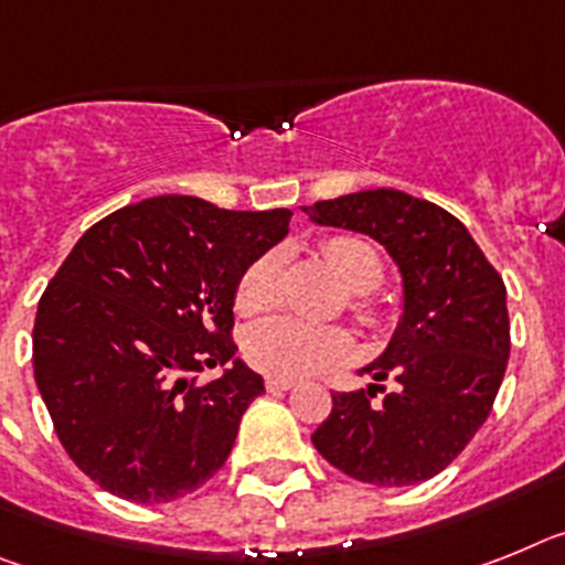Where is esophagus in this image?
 Wrapping results in <instances>:
<instances>
[{"mask_svg": "<svg viewBox=\"0 0 565 565\" xmlns=\"http://www.w3.org/2000/svg\"><path fill=\"white\" fill-rule=\"evenodd\" d=\"M264 384H267V392H287V390H292V386H296V381H289V377L269 375Z\"/></svg>", "mask_w": 565, "mask_h": 565, "instance_id": "1", "label": "esophagus"}]
</instances>
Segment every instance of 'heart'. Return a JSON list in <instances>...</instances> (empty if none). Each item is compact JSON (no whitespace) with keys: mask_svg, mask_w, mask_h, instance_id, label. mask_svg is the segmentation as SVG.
I'll return each mask as SVG.
<instances>
[{"mask_svg":"<svg viewBox=\"0 0 565 565\" xmlns=\"http://www.w3.org/2000/svg\"><path fill=\"white\" fill-rule=\"evenodd\" d=\"M335 276L355 292L350 310L366 327L381 323V310L370 301V289L384 278V262L370 242L358 235H332L321 244ZM281 298V253L269 249L242 269L235 281V310L242 316H255L276 307ZM244 355L255 370L276 377H303L316 372L347 364L355 355V338L343 327H323L298 318L278 316L253 323L244 335Z\"/></svg>","mask_w":565,"mask_h":565,"instance_id":"heart-1","label":"heart"}]
</instances>
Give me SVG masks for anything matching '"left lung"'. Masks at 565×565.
<instances>
[{
  "mask_svg": "<svg viewBox=\"0 0 565 565\" xmlns=\"http://www.w3.org/2000/svg\"><path fill=\"white\" fill-rule=\"evenodd\" d=\"M303 213L372 235L404 276L398 332L364 370L375 384L332 392L330 418L312 431V444L335 469L372 487L435 478L489 418L507 372L503 278L452 213L401 190H361ZM375 391L385 392L381 405L371 401Z\"/></svg>",
  "mask_w": 565,
  "mask_h": 565,
  "instance_id": "1",
  "label": "left lung"
}]
</instances>
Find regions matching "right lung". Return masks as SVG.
Instances as JSON below:
<instances>
[{
  "label": "right lung",
  "instance_id": "right-lung-1",
  "mask_svg": "<svg viewBox=\"0 0 565 565\" xmlns=\"http://www.w3.org/2000/svg\"><path fill=\"white\" fill-rule=\"evenodd\" d=\"M289 215L156 195L93 224L56 269L39 298L33 375L65 452L105 492L153 507L224 466L264 392L235 361V281ZM204 365L231 370L207 385L186 377Z\"/></svg>",
  "mask_w": 565,
  "mask_h": 565
}]
</instances>
